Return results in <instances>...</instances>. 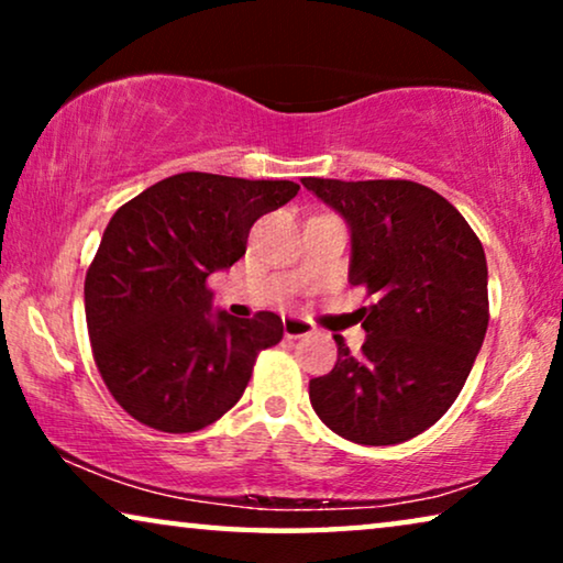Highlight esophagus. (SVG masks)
Returning a JSON list of instances; mask_svg holds the SVG:
<instances>
[{"label": "esophagus", "instance_id": "34e87169", "mask_svg": "<svg viewBox=\"0 0 563 563\" xmlns=\"http://www.w3.org/2000/svg\"><path fill=\"white\" fill-rule=\"evenodd\" d=\"M312 322L305 320V318H295V314H287L284 318V335L287 338H305V335H312Z\"/></svg>", "mask_w": 563, "mask_h": 563}]
</instances>
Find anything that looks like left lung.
I'll return each mask as SVG.
<instances>
[{
	"instance_id": "left-lung-1",
	"label": "left lung",
	"mask_w": 563,
	"mask_h": 563,
	"mask_svg": "<svg viewBox=\"0 0 563 563\" xmlns=\"http://www.w3.org/2000/svg\"><path fill=\"white\" fill-rule=\"evenodd\" d=\"M302 184L349 222V282L374 297L361 310L358 356L338 335L333 372L310 382L312 410L353 443L410 441L443 418L484 343L479 238L449 199L418 181L307 176Z\"/></svg>"
}]
</instances>
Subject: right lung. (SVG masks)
<instances>
[{"instance_id":"right-lung-1","label":"right lung","mask_w":563,"mask_h":563,"mask_svg":"<svg viewBox=\"0 0 563 563\" xmlns=\"http://www.w3.org/2000/svg\"><path fill=\"white\" fill-rule=\"evenodd\" d=\"M297 191L295 181L187 172L112 214L84 310L99 374L137 422L195 433L243 397L258 353L282 341V318L212 312L207 276L233 266L253 222Z\"/></svg>"}]
</instances>
